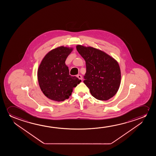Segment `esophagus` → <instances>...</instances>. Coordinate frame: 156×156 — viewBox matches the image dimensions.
<instances>
[{
    "label": "esophagus",
    "instance_id": "esophagus-1",
    "mask_svg": "<svg viewBox=\"0 0 156 156\" xmlns=\"http://www.w3.org/2000/svg\"><path fill=\"white\" fill-rule=\"evenodd\" d=\"M77 77H78L79 79H80V80H82V79H83V78H82V76H81V75H78L77 76Z\"/></svg>",
    "mask_w": 156,
    "mask_h": 156
}]
</instances>
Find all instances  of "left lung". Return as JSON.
Wrapping results in <instances>:
<instances>
[{"instance_id":"8db88e82","label":"left lung","mask_w":156,"mask_h":156,"mask_svg":"<svg viewBox=\"0 0 156 156\" xmlns=\"http://www.w3.org/2000/svg\"><path fill=\"white\" fill-rule=\"evenodd\" d=\"M77 51L86 62L83 83L95 98L108 100L117 93L121 81L117 61L104 51L92 47L78 45Z\"/></svg>"}]
</instances>
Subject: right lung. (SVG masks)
Wrapping results in <instances>:
<instances>
[{"instance_id": "1", "label": "right lung", "mask_w": 156, "mask_h": 156, "mask_svg": "<svg viewBox=\"0 0 156 156\" xmlns=\"http://www.w3.org/2000/svg\"><path fill=\"white\" fill-rule=\"evenodd\" d=\"M73 48L60 46L52 49L45 56L38 69V80L41 91L47 98L58 102L70 96L73 88L81 80L69 75L65 63Z\"/></svg>"}]
</instances>
